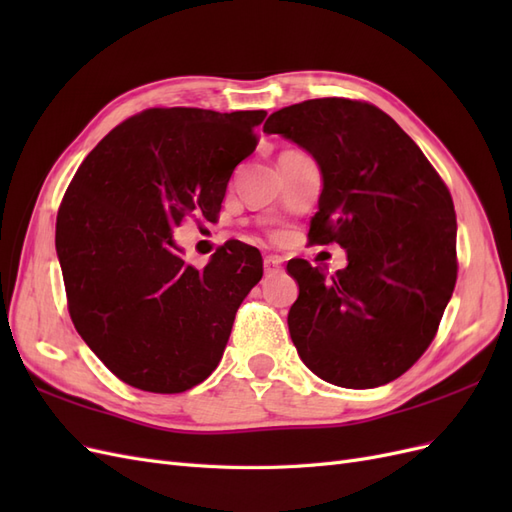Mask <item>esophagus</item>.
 <instances>
[{
	"mask_svg": "<svg viewBox=\"0 0 512 512\" xmlns=\"http://www.w3.org/2000/svg\"><path fill=\"white\" fill-rule=\"evenodd\" d=\"M280 269H282V258H277V256H267L265 258V273L267 275L277 273Z\"/></svg>",
	"mask_w": 512,
	"mask_h": 512,
	"instance_id": "34e87169",
	"label": "esophagus"
}]
</instances>
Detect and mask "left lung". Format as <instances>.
<instances>
[{"mask_svg": "<svg viewBox=\"0 0 512 512\" xmlns=\"http://www.w3.org/2000/svg\"><path fill=\"white\" fill-rule=\"evenodd\" d=\"M267 134L320 166L309 243H339L348 267L327 280L288 262L299 297L288 329L301 361L344 389H374L408 371L436 337L457 282L451 192L412 138L378 106L320 98L275 111Z\"/></svg>", "mask_w": 512, "mask_h": 512, "instance_id": "obj_1", "label": "left lung"}]
</instances>
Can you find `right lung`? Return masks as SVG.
Here are the masks:
<instances>
[{
  "mask_svg": "<svg viewBox=\"0 0 512 512\" xmlns=\"http://www.w3.org/2000/svg\"><path fill=\"white\" fill-rule=\"evenodd\" d=\"M265 117L149 108L108 132L76 170L55 235L70 318L134 389L183 393L209 378L239 305L260 282L256 247L228 241L194 269L173 232L192 213H220Z\"/></svg>",
  "mask_w": 512,
  "mask_h": 512,
  "instance_id": "add662e5",
  "label": "right lung"
}]
</instances>
